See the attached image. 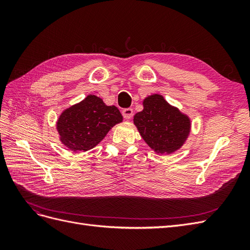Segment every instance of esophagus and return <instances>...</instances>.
<instances>
[{"label": "esophagus", "instance_id": "1", "mask_svg": "<svg viewBox=\"0 0 250 250\" xmlns=\"http://www.w3.org/2000/svg\"><path fill=\"white\" fill-rule=\"evenodd\" d=\"M122 115L126 120H130L133 115V110L132 108H125L122 110Z\"/></svg>", "mask_w": 250, "mask_h": 250}]
</instances>
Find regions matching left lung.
<instances>
[{
	"label": "left lung",
	"instance_id": "1",
	"mask_svg": "<svg viewBox=\"0 0 250 250\" xmlns=\"http://www.w3.org/2000/svg\"><path fill=\"white\" fill-rule=\"evenodd\" d=\"M143 107L134 115L133 124L155 153L172 154L185 145L192 126L188 115L169 104L160 94L146 97Z\"/></svg>",
	"mask_w": 250,
	"mask_h": 250
}]
</instances>
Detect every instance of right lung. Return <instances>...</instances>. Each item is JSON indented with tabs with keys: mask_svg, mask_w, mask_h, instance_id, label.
Returning a JSON list of instances; mask_svg holds the SVG:
<instances>
[{
	"mask_svg": "<svg viewBox=\"0 0 250 250\" xmlns=\"http://www.w3.org/2000/svg\"><path fill=\"white\" fill-rule=\"evenodd\" d=\"M123 122V117L115 105H106L96 95L64 109L56 122L62 144L74 152L93 149L111 128Z\"/></svg>",
	"mask_w": 250,
	"mask_h": 250,
	"instance_id": "add662e5",
	"label": "right lung"
}]
</instances>
